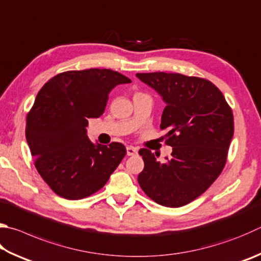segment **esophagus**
Returning a JSON list of instances; mask_svg holds the SVG:
<instances>
[{
    "mask_svg": "<svg viewBox=\"0 0 261 261\" xmlns=\"http://www.w3.org/2000/svg\"><path fill=\"white\" fill-rule=\"evenodd\" d=\"M137 153H138V150H137V148H135V147H132V146H127L126 147V155L127 156L136 155Z\"/></svg>",
    "mask_w": 261,
    "mask_h": 261,
    "instance_id": "34e87169",
    "label": "esophagus"
}]
</instances>
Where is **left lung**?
Wrapping results in <instances>:
<instances>
[{"label":"left lung","mask_w":261,"mask_h":261,"mask_svg":"<svg viewBox=\"0 0 261 261\" xmlns=\"http://www.w3.org/2000/svg\"><path fill=\"white\" fill-rule=\"evenodd\" d=\"M167 103L161 129L172 147L165 162L143 148L145 168L138 182L145 194L169 207L186 205L219 177L234 135L233 112L224 94L205 79L178 73H138Z\"/></svg>","instance_id":"1"}]
</instances>
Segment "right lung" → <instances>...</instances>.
Returning <instances> with one entry per match:
<instances>
[{
	"mask_svg": "<svg viewBox=\"0 0 261 261\" xmlns=\"http://www.w3.org/2000/svg\"><path fill=\"white\" fill-rule=\"evenodd\" d=\"M131 80L112 69L60 73L39 91L26 118V140L40 176L57 195L81 200L105 186L126 154L124 145L93 144L88 118L105 112L108 94Z\"/></svg>",
	"mask_w": 261,
	"mask_h": 261,
	"instance_id": "obj_1",
	"label": "right lung"
}]
</instances>
